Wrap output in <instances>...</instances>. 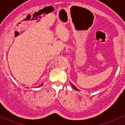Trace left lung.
I'll list each match as a JSON object with an SVG mask.
<instances>
[{
    "instance_id": "8db88e82",
    "label": "left lung",
    "mask_w": 125,
    "mask_h": 125,
    "mask_svg": "<svg viewBox=\"0 0 125 125\" xmlns=\"http://www.w3.org/2000/svg\"><path fill=\"white\" fill-rule=\"evenodd\" d=\"M71 83V86H72V87H73V88H74V89H75V90H77V91H79V90H78V89H77V88H76V87H75V86H74V84H72V83Z\"/></svg>"
}]
</instances>
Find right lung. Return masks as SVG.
I'll return each mask as SVG.
<instances>
[{
    "mask_svg": "<svg viewBox=\"0 0 125 125\" xmlns=\"http://www.w3.org/2000/svg\"><path fill=\"white\" fill-rule=\"evenodd\" d=\"M42 84H43V83H42L41 84V85H40V86H38V88H39V87H41V86H42Z\"/></svg>",
    "mask_w": 125,
    "mask_h": 125,
    "instance_id": "add662e5",
    "label": "right lung"
}]
</instances>
